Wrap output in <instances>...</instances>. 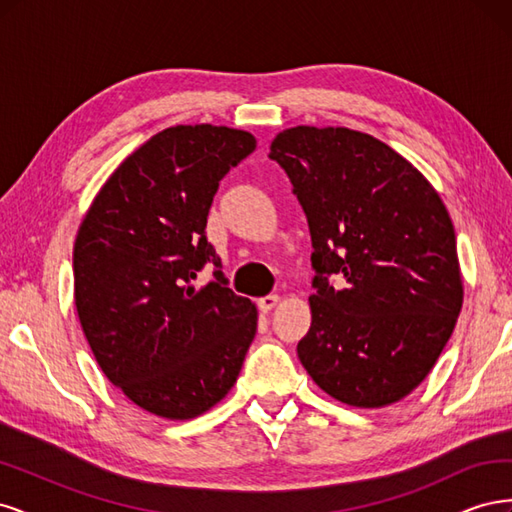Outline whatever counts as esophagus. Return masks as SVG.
<instances>
[{"label":"esophagus","mask_w":512,"mask_h":512,"mask_svg":"<svg viewBox=\"0 0 512 512\" xmlns=\"http://www.w3.org/2000/svg\"><path fill=\"white\" fill-rule=\"evenodd\" d=\"M280 303V297H277V294H267V297H260L258 299V309L262 314H267V312H271V309Z\"/></svg>","instance_id":"34e87169"}]
</instances>
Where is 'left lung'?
<instances>
[{
    "label": "left lung",
    "mask_w": 512,
    "mask_h": 512,
    "mask_svg": "<svg viewBox=\"0 0 512 512\" xmlns=\"http://www.w3.org/2000/svg\"><path fill=\"white\" fill-rule=\"evenodd\" d=\"M269 158L290 177L314 245L299 361L346 406L395 404L436 365L463 305L446 205L414 164L350 128H286Z\"/></svg>",
    "instance_id": "8db88e82"
}]
</instances>
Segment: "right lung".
Segmentation results:
<instances>
[{"label":"right lung","instance_id":"add662e5","mask_svg":"<svg viewBox=\"0 0 512 512\" xmlns=\"http://www.w3.org/2000/svg\"><path fill=\"white\" fill-rule=\"evenodd\" d=\"M254 134L211 123L151 136L104 181L74 241V305L104 376L132 404L190 421L235 386L258 327L205 237L222 177ZM207 261L216 280L196 289Z\"/></svg>","mask_w":512,"mask_h":512}]
</instances>
